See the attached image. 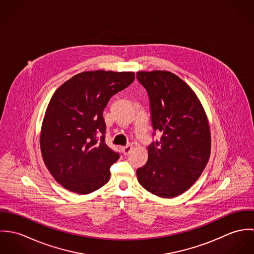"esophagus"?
<instances>
[{
    "instance_id": "34e87169",
    "label": "esophagus",
    "mask_w": 254,
    "mask_h": 254,
    "mask_svg": "<svg viewBox=\"0 0 254 254\" xmlns=\"http://www.w3.org/2000/svg\"><path fill=\"white\" fill-rule=\"evenodd\" d=\"M132 149H133V145H132L131 143H129V144H127L125 146H123V147H122V151H123V153H124V154H128V153H130Z\"/></svg>"
}]
</instances>
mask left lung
<instances>
[{
	"instance_id": "left-lung-1",
	"label": "left lung",
	"mask_w": 254,
	"mask_h": 254,
	"mask_svg": "<svg viewBox=\"0 0 254 254\" xmlns=\"http://www.w3.org/2000/svg\"><path fill=\"white\" fill-rule=\"evenodd\" d=\"M137 79L148 96L152 137L161 134L147 146L148 158L137 169L138 181L157 196L174 197L194 184L208 162V121L194 92L177 75L140 71Z\"/></svg>"
}]
</instances>
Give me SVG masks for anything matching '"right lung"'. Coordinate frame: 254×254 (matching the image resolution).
Wrapping results in <instances>:
<instances>
[{
  "instance_id": "obj_1",
  "label": "right lung",
  "mask_w": 254,
  "mask_h": 254,
  "mask_svg": "<svg viewBox=\"0 0 254 254\" xmlns=\"http://www.w3.org/2000/svg\"><path fill=\"white\" fill-rule=\"evenodd\" d=\"M134 79V72L79 73L52 97L42 125L41 151L50 173L68 190L86 194L109 182L110 166L120 154L106 144L103 112L110 98Z\"/></svg>"
}]
</instances>
